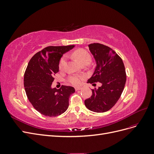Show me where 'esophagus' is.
<instances>
[{"mask_svg": "<svg viewBox=\"0 0 154 154\" xmlns=\"http://www.w3.org/2000/svg\"><path fill=\"white\" fill-rule=\"evenodd\" d=\"M75 90H76V91H79V90H82V88L81 87H76L75 88Z\"/></svg>", "mask_w": 154, "mask_h": 154, "instance_id": "esophagus-1", "label": "esophagus"}]
</instances>
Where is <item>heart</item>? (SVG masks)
Here are the masks:
<instances>
[{
	"label": "heart",
	"mask_w": 154,
	"mask_h": 154,
	"mask_svg": "<svg viewBox=\"0 0 154 154\" xmlns=\"http://www.w3.org/2000/svg\"><path fill=\"white\" fill-rule=\"evenodd\" d=\"M72 57L75 59L76 61L80 63L81 66L83 64H89L91 61V56L88 53L87 51L83 49H79L74 52L72 54ZM67 64V57L66 56H63L60 59L59 62V68L60 69H63L66 67ZM82 77L78 76L76 75L71 76L69 78V82H71L72 85L78 86L81 84V80Z\"/></svg>",
	"instance_id": "1"
}]
</instances>
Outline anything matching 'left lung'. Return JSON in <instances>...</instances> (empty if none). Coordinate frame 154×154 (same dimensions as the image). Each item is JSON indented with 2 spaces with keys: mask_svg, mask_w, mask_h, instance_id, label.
I'll return each mask as SVG.
<instances>
[{
  "mask_svg": "<svg viewBox=\"0 0 154 154\" xmlns=\"http://www.w3.org/2000/svg\"><path fill=\"white\" fill-rule=\"evenodd\" d=\"M88 48L96 66L88 83L100 82L101 86L92 89V95L85 100V105L94 112H105L115 105L122 94L127 80L125 68L122 59L108 46L94 43Z\"/></svg>",
  "mask_w": 154,
  "mask_h": 154,
  "instance_id": "obj_1",
  "label": "left lung"
}]
</instances>
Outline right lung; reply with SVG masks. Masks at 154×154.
<instances>
[{
    "label": "right lung",
    "mask_w": 154,
    "mask_h": 154,
    "mask_svg": "<svg viewBox=\"0 0 154 154\" xmlns=\"http://www.w3.org/2000/svg\"><path fill=\"white\" fill-rule=\"evenodd\" d=\"M74 45L49 46L36 53L27 65L24 77L27 98L34 108L49 117L61 115L69 107V98L74 88L63 85L52 88L53 76L59 71V62L64 53Z\"/></svg>",
    "instance_id": "right-lung-1"
}]
</instances>
